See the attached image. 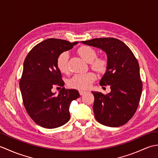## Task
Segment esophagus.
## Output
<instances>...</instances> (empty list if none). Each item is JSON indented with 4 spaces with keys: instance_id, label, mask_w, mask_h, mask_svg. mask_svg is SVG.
<instances>
[{
    "instance_id": "1",
    "label": "esophagus",
    "mask_w": 158,
    "mask_h": 158,
    "mask_svg": "<svg viewBox=\"0 0 158 158\" xmlns=\"http://www.w3.org/2000/svg\"><path fill=\"white\" fill-rule=\"evenodd\" d=\"M79 94H80V95H83V94H85L87 92L83 91V90H79Z\"/></svg>"
}]
</instances>
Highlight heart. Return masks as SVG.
Masks as SVG:
<instances>
[{
  "label": "heart",
  "mask_w": 158,
  "mask_h": 158,
  "mask_svg": "<svg viewBox=\"0 0 158 158\" xmlns=\"http://www.w3.org/2000/svg\"><path fill=\"white\" fill-rule=\"evenodd\" d=\"M77 52L85 61L89 63L92 69L96 71L102 73L106 70L108 66L107 60L104 57H97L96 51L92 47L82 45L78 48ZM68 60L69 54L66 52L60 53L57 58V66L60 71L64 74L69 73ZM96 78L95 73L93 72L77 74L69 80L68 84L74 89H86L91 86Z\"/></svg>",
  "instance_id": "1"
}]
</instances>
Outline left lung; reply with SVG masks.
I'll return each instance as SVG.
<instances>
[{"label":"left lung","mask_w":158,"mask_h":158,"mask_svg":"<svg viewBox=\"0 0 158 158\" xmlns=\"http://www.w3.org/2000/svg\"><path fill=\"white\" fill-rule=\"evenodd\" d=\"M82 43L102 49L108 58V66L100 85H109L111 91L108 94L92 92L95 118L106 126H122L135 115L141 96L143 83L137 59L128 47L117 39L97 38Z\"/></svg>","instance_id":"obj_1"}]
</instances>
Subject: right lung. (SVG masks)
<instances>
[{
  "instance_id": "add662e5",
  "label": "right lung",
  "mask_w": 158,
  "mask_h": 158,
  "mask_svg": "<svg viewBox=\"0 0 158 158\" xmlns=\"http://www.w3.org/2000/svg\"><path fill=\"white\" fill-rule=\"evenodd\" d=\"M77 43L48 39L35 45L26 57L19 88L26 111L40 126L55 128L70 119V105L79 94L63 87L64 82L57 66V58ZM55 86L63 88L57 96L51 92Z\"/></svg>"
}]
</instances>
